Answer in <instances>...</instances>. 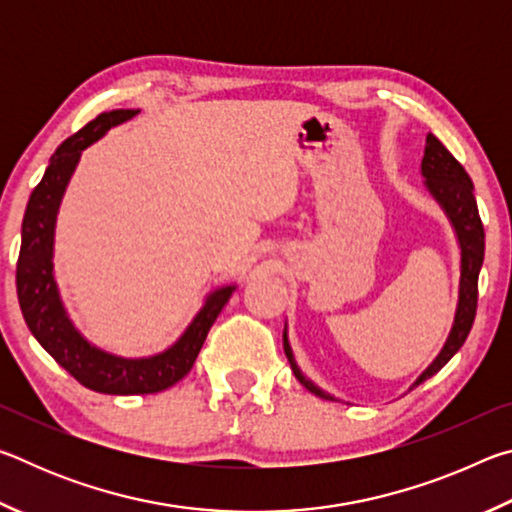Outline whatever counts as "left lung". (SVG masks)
I'll use <instances>...</instances> for the list:
<instances>
[{
  "label": "left lung",
  "instance_id": "1",
  "mask_svg": "<svg viewBox=\"0 0 512 512\" xmlns=\"http://www.w3.org/2000/svg\"><path fill=\"white\" fill-rule=\"evenodd\" d=\"M420 173L424 178V189H427L429 196L438 203L440 210L445 212L449 225H452L454 237L458 250H461V277H458V300H456V311L452 327H449V334L443 343V348L436 354L427 368H424L418 379L409 386L413 391L415 386L422 384L424 379L436 375V372L445 366V363L454 357V354L461 350L465 343L467 334H470L474 314H476V287H479V273L483 266V253H485V232L483 223L479 219V207H476L474 198V185L463 164L458 162L452 153H449L443 142L438 140L436 135H427V144H424V155L420 164ZM282 345L284 354L291 363V370L302 386L307 388L309 393H314L323 400L339 402L332 393H327L314 384L305 372L300 370L296 357H293L291 343H289V329L284 323L282 332Z\"/></svg>",
  "mask_w": 512,
  "mask_h": 512
}]
</instances>
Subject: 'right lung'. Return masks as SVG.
<instances>
[{
	"label": "right lung",
	"mask_w": 512,
	"mask_h": 512,
	"mask_svg": "<svg viewBox=\"0 0 512 512\" xmlns=\"http://www.w3.org/2000/svg\"><path fill=\"white\" fill-rule=\"evenodd\" d=\"M140 110L119 108L101 112L79 133L58 146L45 176L33 189L22 221V246L17 259V300L36 341L85 388L108 395L160 393L192 370L205 336L230 300L237 284H223L203 298L192 323L167 350L151 357H119L85 339L69 318L54 271L56 219L65 189L79 167L81 153L99 142L110 128L131 121Z\"/></svg>",
	"instance_id": "1"
}]
</instances>
